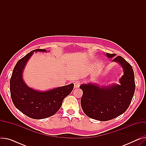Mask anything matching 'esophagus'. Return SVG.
I'll use <instances>...</instances> for the list:
<instances>
[{
	"mask_svg": "<svg viewBox=\"0 0 146 146\" xmlns=\"http://www.w3.org/2000/svg\"><path fill=\"white\" fill-rule=\"evenodd\" d=\"M80 82H79V81H76V82H74V88H79V86H80Z\"/></svg>",
	"mask_w": 146,
	"mask_h": 146,
	"instance_id": "1",
	"label": "esophagus"
}]
</instances>
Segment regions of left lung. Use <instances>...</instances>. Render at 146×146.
<instances>
[{
  "label": "left lung",
  "mask_w": 146,
  "mask_h": 146,
  "mask_svg": "<svg viewBox=\"0 0 146 146\" xmlns=\"http://www.w3.org/2000/svg\"><path fill=\"white\" fill-rule=\"evenodd\" d=\"M106 54L108 58L116 56V54ZM112 61L119 63L124 70L120 85L100 87L88 83L80 86L83 91L82 108L89 118L101 121L113 119L125 112L132 101L135 88L133 67L120 56L114 57Z\"/></svg>",
  "instance_id": "8db88e82"
}]
</instances>
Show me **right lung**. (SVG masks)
Listing matches in <instances>:
<instances>
[{"mask_svg": "<svg viewBox=\"0 0 146 146\" xmlns=\"http://www.w3.org/2000/svg\"><path fill=\"white\" fill-rule=\"evenodd\" d=\"M36 51L47 50H33L18 61L10 79V91L12 102L18 110L29 118L40 119L50 117L58 111L63 99L72 92L74 84L44 92L28 87L23 80L22 73L28 60Z\"/></svg>", "mask_w": 146, "mask_h": 146, "instance_id": "1", "label": "right lung"}]
</instances>
